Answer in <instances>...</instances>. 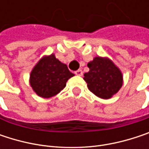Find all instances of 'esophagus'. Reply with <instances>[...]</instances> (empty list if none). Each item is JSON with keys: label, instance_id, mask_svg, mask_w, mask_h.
<instances>
[{"label": "esophagus", "instance_id": "obj_1", "mask_svg": "<svg viewBox=\"0 0 149 149\" xmlns=\"http://www.w3.org/2000/svg\"><path fill=\"white\" fill-rule=\"evenodd\" d=\"M75 74L77 76H82L83 75V71L82 70H77V71L75 72Z\"/></svg>", "mask_w": 149, "mask_h": 149}]
</instances>
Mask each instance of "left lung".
<instances>
[{"label": "left lung", "mask_w": 149, "mask_h": 149, "mask_svg": "<svg viewBox=\"0 0 149 149\" xmlns=\"http://www.w3.org/2000/svg\"><path fill=\"white\" fill-rule=\"evenodd\" d=\"M90 71L84 73L88 89L97 97L111 98L123 85V74L120 69L108 58L96 57L88 63Z\"/></svg>", "instance_id": "obj_1"}]
</instances>
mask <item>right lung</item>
I'll list each match as a JSON object with an SVG mask.
<instances>
[{
  "instance_id": "1",
  "label": "right lung",
  "mask_w": 149,
  "mask_h": 149,
  "mask_svg": "<svg viewBox=\"0 0 149 149\" xmlns=\"http://www.w3.org/2000/svg\"><path fill=\"white\" fill-rule=\"evenodd\" d=\"M73 76L65 64L51 54L43 57L32 70L30 85L39 97L49 98L59 93Z\"/></svg>"
}]
</instances>
